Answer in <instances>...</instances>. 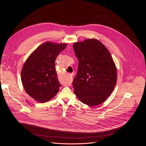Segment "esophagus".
I'll return each instance as SVG.
<instances>
[{
	"label": "esophagus",
	"instance_id": "obj_1",
	"mask_svg": "<svg viewBox=\"0 0 146 146\" xmlns=\"http://www.w3.org/2000/svg\"><path fill=\"white\" fill-rule=\"evenodd\" d=\"M69 75H70V76H71V77H72V76H73V73H71V74H69Z\"/></svg>",
	"mask_w": 146,
	"mask_h": 146
}]
</instances>
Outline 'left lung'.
<instances>
[{"label":"left lung","instance_id":"8db88e82","mask_svg":"<svg viewBox=\"0 0 146 146\" xmlns=\"http://www.w3.org/2000/svg\"><path fill=\"white\" fill-rule=\"evenodd\" d=\"M78 60L77 75L73 81L74 93L90 106L102 103L111 95L116 84L115 64L108 48L96 38L73 44Z\"/></svg>","mask_w":146,"mask_h":146}]
</instances>
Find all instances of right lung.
<instances>
[{
  "label": "right lung",
  "instance_id": "obj_1",
  "mask_svg": "<svg viewBox=\"0 0 146 146\" xmlns=\"http://www.w3.org/2000/svg\"><path fill=\"white\" fill-rule=\"evenodd\" d=\"M67 43L47 41L40 45L27 58L21 70V81L26 92L40 103L52 99L60 84L57 78L55 62Z\"/></svg>",
  "mask_w": 146,
  "mask_h": 146
}]
</instances>
